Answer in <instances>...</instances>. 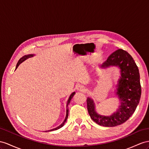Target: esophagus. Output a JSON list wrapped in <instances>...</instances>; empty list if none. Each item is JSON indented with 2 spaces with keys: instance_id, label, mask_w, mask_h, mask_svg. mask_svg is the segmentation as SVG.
Wrapping results in <instances>:
<instances>
[{
  "instance_id": "obj_1",
  "label": "esophagus",
  "mask_w": 149,
  "mask_h": 149,
  "mask_svg": "<svg viewBox=\"0 0 149 149\" xmlns=\"http://www.w3.org/2000/svg\"><path fill=\"white\" fill-rule=\"evenodd\" d=\"M77 89L79 91H81V92H85L86 91V87L82 86V85H79L77 87Z\"/></svg>"
}]
</instances>
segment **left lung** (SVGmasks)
<instances>
[{
	"label": "left lung",
	"mask_w": 149,
	"mask_h": 149,
	"mask_svg": "<svg viewBox=\"0 0 149 149\" xmlns=\"http://www.w3.org/2000/svg\"><path fill=\"white\" fill-rule=\"evenodd\" d=\"M110 67H118L120 72L114 92L120 102L116 111L109 116L101 115L97 113L93 99L90 97L87 99V110L91 118L98 125L107 127H116L128 120L135 112L141 97L139 68L127 52L118 49L100 66L101 68Z\"/></svg>",
	"instance_id": "left-lung-1"
}]
</instances>
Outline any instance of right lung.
Masks as SVG:
<instances>
[{
	"mask_svg": "<svg viewBox=\"0 0 149 149\" xmlns=\"http://www.w3.org/2000/svg\"><path fill=\"white\" fill-rule=\"evenodd\" d=\"M35 55V54H29V55H24V56H22V58H21L19 59V60L18 61V62H17V65H16V69H17V68L19 67V65H20L22 62H23L24 61H25L26 59H28V58H31V57H33V56H34ZM75 92L72 93L71 94L69 98H68V101H67V111H66V116H65V118L64 121H63V123H62V124H61L60 125H59L58 127H57L56 128H53V129L45 131V132H51V131L56 130H58V129H59V128H62V127H63V126L64 125L66 121H67V120L68 116V109H67V108H68V104H70V101H71V100L72 99V97H74V96L75 95Z\"/></svg>",
	"mask_w": 149,
	"mask_h": 149,
	"instance_id": "1",
	"label": "right lung"
}]
</instances>
